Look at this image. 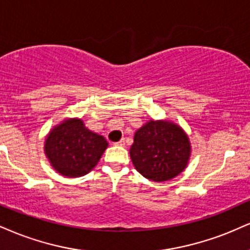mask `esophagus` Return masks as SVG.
Wrapping results in <instances>:
<instances>
[{
	"label": "esophagus",
	"instance_id": "esophagus-1",
	"mask_svg": "<svg viewBox=\"0 0 250 250\" xmlns=\"http://www.w3.org/2000/svg\"><path fill=\"white\" fill-rule=\"evenodd\" d=\"M115 146H125V140H121V141H119V142H116V143H115Z\"/></svg>",
	"mask_w": 250,
	"mask_h": 250
}]
</instances>
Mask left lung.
<instances>
[{"label": "left lung", "instance_id": "8db88e82", "mask_svg": "<svg viewBox=\"0 0 250 250\" xmlns=\"http://www.w3.org/2000/svg\"><path fill=\"white\" fill-rule=\"evenodd\" d=\"M190 152V141L182 128L151 120L135 133L130 157L135 169L146 179L165 182L185 169Z\"/></svg>", "mask_w": 250, "mask_h": 250}]
</instances>
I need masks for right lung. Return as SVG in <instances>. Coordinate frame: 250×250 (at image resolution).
Masks as SVG:
<instances>
[{
  "label": "right lung",
  "instance_id": "right-lung-1",
  "mask_svg": "<svg viewBox=\"0 0 250 250\" xmlns=\"http://www.w3.org/2000/svg\"><path fill=\"white\" fill-rule=\"evenodd\" d=\"M108 146L104 136L85 127L79 119L66 120L47 135L45 154L55 170L62 176H85L98 164Z\"/></svg>",
  "mask_w": 250,
  "mask_h": 250
}]
</instances>
